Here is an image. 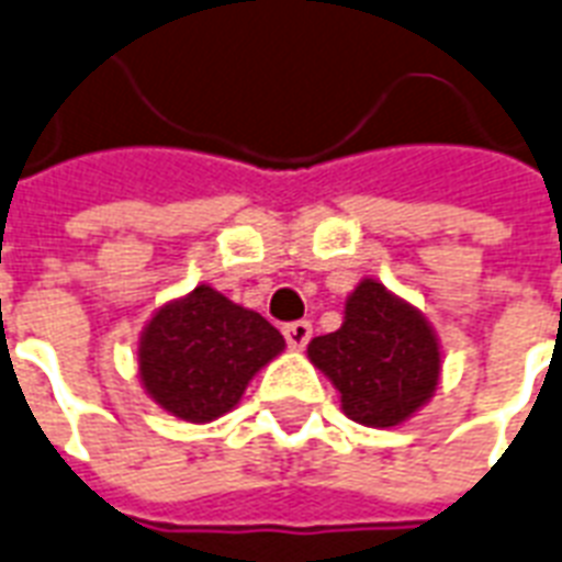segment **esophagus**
<instances>
[{
	"label": "esophagus",
	"mask_w": 562,
	"mask_h": 562,
	"mask_svg": "<svg viewBox=\"0 0 562 562\" xmlns=\"http://www.w3.org/2000/svg\"><path fill=\"white\" fill-rule=\"evenodd\" d=\"M281 330H284V340L290 349H304V346L311 342L313 325L307 319H295V322H286Z\"/></svg>",
	"instance_id": "obj_1"
}]
</instances>
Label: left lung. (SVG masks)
Instances as JSON below:
<instances>
[{
	"label": "left lung",
	"instance_id": "obj_1",
	"mask_svg": "<svg viewBox=\"0 0 562 562\" xmlns=\"http://www.w3.org/2000/svg\"><path fill=\"white\" fill-rule=\"evenodd\" d=\"M307 355L340 390L342 413L372 428H390L419 411L439 378L428 322L372 278L346 302L342 328L313 337Z\"/></svg>",
	"mask_w": 562,
	"mask_h": 562
}]
</instances>
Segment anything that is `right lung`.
Listing matches in <instances>:
<instances>
[{"label":"right lung","mask_w":562,"mask_h":562,"mask_svg":"<svg viewBox=\"0 0 562 562\" xmlns=\"http://www.w3.org/2000/svg\"><path fill=\"white\" fill-rule=\"evenodd\" d=\"M284 337L260 313L211 286L160 307L140 340V378L149 395L187 422H211L240 402Z\"/></svg>","instance_id":"right-lung-1"}]
</instances>
